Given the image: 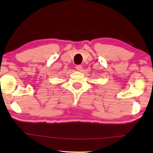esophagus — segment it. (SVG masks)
<instances>
[{"mask_svg":"<svg viewBox=\"0 0 153 153\" xmlns=\"http://www.w3.org/2000/svg\"><path fill=\"white\" fill-rule=\"evenodd\" d=\"M76 70L78 71H81L82 70V66H81V65H77L76 66Z\"/></svg>","mask_w":153,"mask_h":153,"instance_id":"34e87169","label":"esophagus"}]
</instances>
